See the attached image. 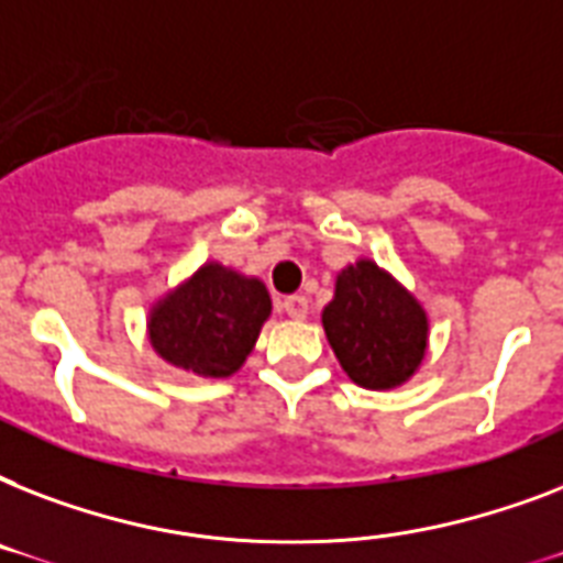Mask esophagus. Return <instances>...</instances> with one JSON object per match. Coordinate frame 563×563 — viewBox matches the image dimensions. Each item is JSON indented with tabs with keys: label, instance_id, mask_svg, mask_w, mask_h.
Here are the masks:
<instances>
[{
	"label": "esophagus",
	"instance_id": "obj_1",
	"mask_svg": "<svg viewBox=\"0 0 563 563\" xmlns=\"http://www.w3.org/2000/svg\"><path fill=\"white\" fill-rule=\"evenodd\" d=\"M280 312H286L295 321H303L309 316V300L303 295H291V298L280 300Z\"/></svg>",
	"mask_w": 563,
	"mask_h": 563
}]
</instances>
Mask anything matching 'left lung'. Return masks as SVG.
Wrapping results in <instances>:
<instances>
[{
    "instance_id": "left-lung-1",
    "label": "left lung",
    "mask_w": 563,
    "mask_h": 563,
    "mask_svg": "<svg viewBox=\"0 0 563 563\" xmlns=\"http://www.w3.org/2000/svg\"><path fill=\"white\" fill-rule=\"evenodd\" d=\"M321 324L344 374L371 391L400 388L427 360V309L368 256L335 274L333 300L321 309Z\"/></svg>"
}]
</instances>
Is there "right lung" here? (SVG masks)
<instances>
[{
	"mask_svg": "<svg viewBox=\"0 0 563 563\" xmlns=\"http://www.w3.org/2000/svg\"><path fill=\"white\" fill-rule=\"evenodd\" d=\"M272 316L260 277L207 260L163 291L145 316V335L163 362L203 379L233 376Z\"/></svg>",
	"mask_w": 563,
	"mask_h": 563,
	"instance_id": "1",
	"label": "right lung"
}]
</instances>
